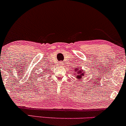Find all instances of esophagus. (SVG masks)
Masks as SVG:
<instances>
[{
    "label": "esophagus",
    "instance_id": "34e87169",
    "mask_svg": "<svg viewBox=\"0 0 126 126\" xmlns=\"http://www.w3.org/2000/svg\"><path fill=\"white\" fill-rule=\"evenodd\" d=\"M59 65H60V66H63V62H59Z\"/></svg>",
    "mask_w": 126,
    "mask_h": 126
}]
</instances>
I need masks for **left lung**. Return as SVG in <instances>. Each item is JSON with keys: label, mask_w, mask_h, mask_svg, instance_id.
<instances>
[{"label": "left lung", "mask_w": 126, "mask_h": 126, "mask_svg": "<svg viewBox=\"0 0 126 126\" xmlns=\"http://www.w3.org/2000/svg\"><path fill=\"white\" fill-rule=\"evenodd\" d=\"M85 71L84 70L80 67H75V69L73 72V75L75 76V78L77 79V80H81V79H83V76L85 75Z\"/></svg>", "instance_id": "left-lung-1"}]
</instances>
